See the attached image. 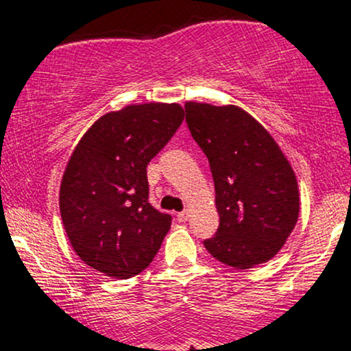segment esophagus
<instances>
[{"instance_id":"34e87169","label":"esophagus","mask_w":351,"mask_h":351,"mask_svg":"<svg viewBox=\"0 0 351 351\" xmlns=\"http://www.w3.org/2000/svg\"><path fill=\"white\" fill-rule=\"evenodd\" d=\"M176 217H178L180 223H184V221H188V211H181L176 215Z\"/></svg>"}]
</instances>
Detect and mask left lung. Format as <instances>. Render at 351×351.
<instances>
[{
  "mask_svg": "<svg viewBox=\"0 0 351 351\" xmlns=\"http://www.w3.org/2000/svg\"><path fill=\"white\" fill-rule=\"evenodd\" d=\"M184 108L215 180L219 228L204 247L234 269L267 263L291 236L300 211L299 184L287 156L241 107L186 102Z\"/></svg>",
  "mask_w": 351,
  "mask_h": 351,
  "instance_id": "8db88e82",
  "label": "left lung"
}]
</instances>
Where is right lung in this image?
Masks as SVG:
<instances>
[{"label": "right lung", "instance_id": "right-lung-1", "mask_svg": "<svg viewBox=\"0 0 351 351\" xmlns=\"http://www.w3.org/2000/svg\"><path fill=\"white\" fill-rule=\"evenodd\" d=\"M180 104H138L108 112L75 145L60 181L59 208L72 247L114 279L147 269L171 216L148 203L147 165L183 122Z\"/></svg>", "mask_w": 351, "mask_h": 351}]
</instances>
